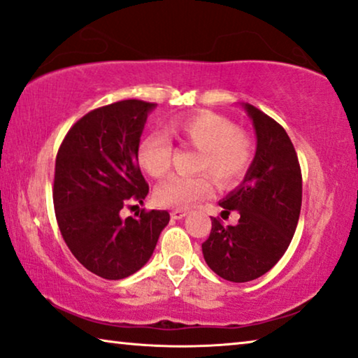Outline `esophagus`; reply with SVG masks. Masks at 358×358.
<instances>
[{"label":"esophagus","instance_id":"esophagus-1","mask_svg":"<svg viewBox=\"0 0 358 358\" xmlns=\"http://www.w3.org/2000/svg\"><path fill=\"white\" fill-rule=\"evenodd\" d=\"M187 216L185 210H173L171 211V217L173 219H184Z\"/></svg>","mask_w":358,"mask_h":358}]
</instances>
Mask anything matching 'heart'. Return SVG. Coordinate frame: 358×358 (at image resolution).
I'll return each instance as SVG.
<instances>
[{
	"mask_svg": "<svg viewBox=\"0 0 358 358\" xmlns=\"http://www.w3.org/2000/svg\"><path fill=\"white\" fill-rule=\"evenodd\" d=\"M169 133L180 144L192 147L196 155L192 176H171L157 187L155 201L166 208L184 210L211 195L212 178L221 189L238 184L255 162V142L229 118L216 113H198L176 118ZM173 145L166 136L152 133L142 137L136 148V160L152 178H162L171 166Z\"/></svg>",
	"mask_w": 358,
	"mask_h": 358,
	"instance_id": "heart-1",
	"label": "heart"
}]
</instances>
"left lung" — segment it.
Wrapping results in <instances>:
<instances>
[{
	"label": "left lung",
	"instance_id": "8db88e82",
	"mask_svg": "<svg viewBox=\"0 0 358 358\" xmlns=\"http://www.w3.org/2000/svg\"><path fill=\"white\" fill-rule=\"evenodd\" d=\"M257 136L256 157L243 184L219 203L222 218L239 213L236 226L211 217L203 241L205 261L229 282L243 283L271 271L288 250L302 203V174L293 142L273 118L246 103Z\"/></svg>",
	"mask_w": 358,
	"mask_h": 358
}]
</instances>
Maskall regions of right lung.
I'll list each match as a JSON object with an SVG mask.
<instances>
[{
	"instance_id": "right-lung-1",
	"label": "right lung",
	"mask_w": 358,
	"mask_h": 358,
	"mask_svg": "<svg viewBox=\"0 0 358 358\" xmlns=\"http://www.w3.org/2000/svg\"><path fill=\"white\" fill-rule=\"evenodd\" d=\"M153 107L126 99L91 110L69 129L56 157L52 200L60 234L80 264L107 280L139 271L169 222L163 210L120 217L129 201L142 203L148 194L136 148Z\"/></svg>"
}]
</instances>
